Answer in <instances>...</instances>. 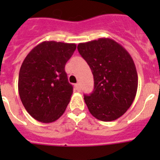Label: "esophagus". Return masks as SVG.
Here are the masks:
<instances>
[{"label": "esophagus", "instance_id": "esophagus-1", "mask_svg": "<svg viewBox=\"0 0 160 160\" xmlns=\"http://www.w3.org/2000/svg\"><path fill=\"white\" fill-rule=\"evenodd\" d=\"M75 89L77 91H80V85L79 84H75Z\"/></svg>", "mask_w": 160, "mask_h": 160}]
</instances>
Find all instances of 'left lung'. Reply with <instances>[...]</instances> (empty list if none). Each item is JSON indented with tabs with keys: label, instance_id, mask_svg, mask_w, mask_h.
I'll list each match as a JSON object with an SVG mask.
<instances>
[{
	"label": "left lung",
	"instance_id": "left-lung-1",
	"mask_svg": "<svg viewBox=\"0 0 160 160\" xmlns=\"http://www.w3.org/2000/svg\"><path fill=\"white\" fill-rule=\"evenodd\" d=\"M77 49L94 76V90L84 96L89 111L101 121L119 119L131 106L138 88L131 55L109 38L80 43Z\"/></svg>",
	"mask_w": 160,
	"mask_h": 160
}]
</instances>
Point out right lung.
I'll list each match as a JSON object with an SVG mask.
<instances>
[{"mask_svg": "<svg viewBox=\"0 0 160 160\" xmlns=\"http://www.w3.org/2000/svg\"><path fill=\"white\" fill-rule=\"evenodd\" d=\"M75 49L74 43L43 41L25 58L19 73V95L36 120L51 123L64 114L73 93L65 66Z\"/></svg>", "mask_w": 160, "mask_h": 160, "instance_id": "obj_1", "label": "right lung"}]
</instances>
